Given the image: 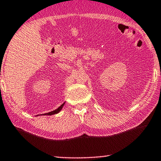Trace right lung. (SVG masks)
Returning a JSON list of instances; mask_svg holds the SVG:
<instances>
[{"label": "right lung", "instance_id": "obj_1", "mask_svg": "<svg viewBox=\"0 0 161 161\" xmlns=\"http://www.w3.org/2000/svg\"><path fill=\"white\" fill-rule=\"evenodd\" d=\"M64 103H62V104L60 106V107L57 108V109L54 110V111H50V112H48V113H46V114H42V115H49V116H51V115H54V114H58V113L59 112V111H60L62 110V108H63ZM37 116H38V115H37Z\"/></svg>", "mask_w": 161, "mask_h": 161}]
</instances>
